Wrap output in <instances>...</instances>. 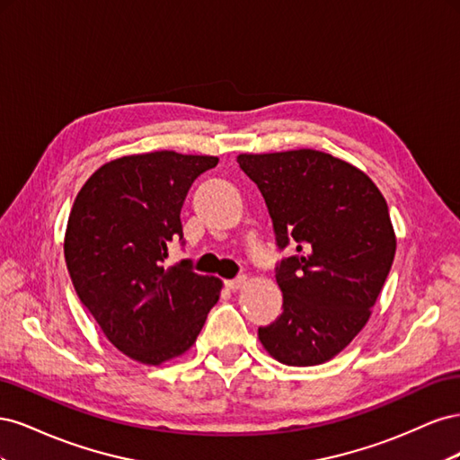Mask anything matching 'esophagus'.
Returning a JSON list of instances; mask_svg holds the SVG:
<instances>
[{"label":"esophagus","instance_id":"esophagus-1","mask_svg":"<svg viewBox=\"0 0 460 460\" xmlns=\"http://www.w3.org/2000/svg\"><path fill=\"white\" fill-rule=\"evenodd\" d=\"M245 284H247V276H238V278H234V280H228V282H226V288L232 289V291H238V289H242Z\"/></svg>","mask_w":460,"mask_h":460}]
</instances>
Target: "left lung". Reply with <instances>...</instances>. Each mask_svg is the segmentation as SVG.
I'll list each match as a JSON object with an SVG mask.
<instances>
[{
    "label": "left lung",
    "mask_w": 460,
    "mask_h": 460,
    "mask_svg": "<svg viewBox=\"0 0 460 460\" xmlns=\"http://www.w3.org/2000/svg\"><path fill=\"white\" fill-rule=\"evenodd\" d=\"M238 163L269 207L278 249H296L276 264L284 311L259 340L284 365H323L365 328L392 269L387 203L363 171L330 153H242Z\"/></svg>",
    "instance_id": "8db88e82"
}]
</instances>
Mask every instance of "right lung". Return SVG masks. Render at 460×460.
<instances>
[{
  "label": "right lung",
  "mask_w": 460,
  "mask_h": 460,
  "mask_svg": "<svg viewBox=\"0 0 460 460\" xmlns=\"http://www.w3.org/2000/svg\"><path fill=\"white\" fill-rule=\"evenodd\" d=\"M217 163L176 151L109 161L68 215L65 261L76 294L105 338L137 363L186 353L218 301V278L196 274L188 259L164 267L169 243L184 238L188 190Z\"/></svg>",
  "instance_id": "add662e5"
}]
</instances>
